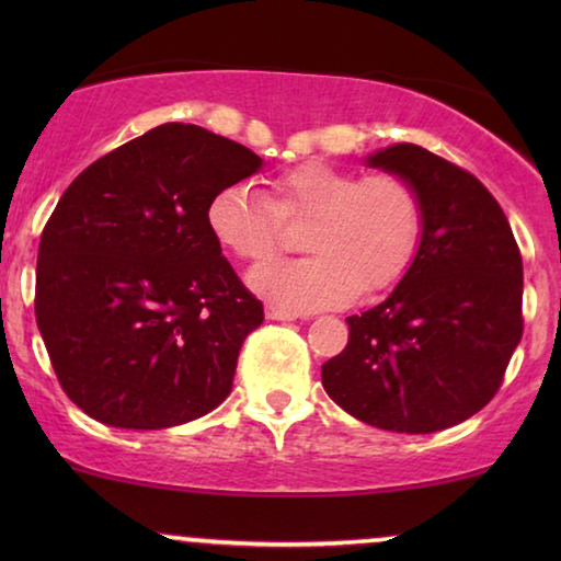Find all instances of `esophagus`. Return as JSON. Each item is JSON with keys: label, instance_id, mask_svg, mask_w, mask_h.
Instances as JSON below:
<instances>
[{"label": "esophagus", "instance_id": "esophagus-1", "mask_svg": "<svg viewBox=\"0 0 561 561\" xmlns=\"http://www.w3.org/2000/svg\"><path fill=\"white\" fill-rule=\"evenodd\" d=\"M265 317L271 321H294L298 319V313L280 309V306H265Z\"/></svg>", "mask_w": 561, "mask_h": 561}]
</instances>
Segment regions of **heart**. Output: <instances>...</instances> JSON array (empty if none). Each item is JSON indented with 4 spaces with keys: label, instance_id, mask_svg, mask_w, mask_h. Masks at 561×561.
Instances as JSON below:
<instances>
[{
    "label": "heart",
    "instance_id": "heart-1",
    "mask_svg": "<svg viewBox=\"0 0 561 561\" xmlns=\"http://www.w3.org/2000/svg\"><path fill=\"white\" fill-rule=\"evenodd\" d=\"M275 204L252 183L211 196L206 225L221 248L242 260H265L280 248L283 219H311L301 248L311 255L275 260L250 271L248 283L290 311L342 306L375 296L403 278L424 232V204L411 181L363 175L319 163L294 165L275 181Z\"/></svg>",
    "mask_w": 561,
    "mask_h": 561
}]
</instances>
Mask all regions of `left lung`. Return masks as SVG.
Wrapping results in <instances>:
<instances>
[{
	"mask_svg": "<svg viewBox=\"0 0 561 561\" xmlns=\"http://www.w3.org/2000/svg\"><path fill=\"white\" fill-rule=\"evenodd\" d=\"M365 163L416 186L424 232L393 294L347 317V347L321 365V382L363 424L442 432L501 388L524 334V263L501 204L472 173L411 142Z\"/></svg>",
	"mask_w": 561,
	"mask_h": 561,
	"instance_id": "8db88e82",
	"label": "left lung"
}]
</instances>
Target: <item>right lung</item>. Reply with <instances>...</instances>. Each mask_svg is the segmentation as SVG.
I'll list each match as a JSON object with an SVG mask.
<instances>
[{
    "mask_svg": "<svg viewBox=\"0 0 561 561\" xmlns=\"http://www.w3.org/2000/svg\"><path fill=\"white\" fill-rule=\"evenodd\" d=\"M244 145L168 122L91 163L37 250L35 319L66 396L117 428H171L217 409L263 324L206 225L225 186L263 171Z\"/></svg>",
    "mask_w": 561,
    "mask_h": 561,
    "instance_id": "add662e5",
    "label": "right lung"
}]
</instances>
